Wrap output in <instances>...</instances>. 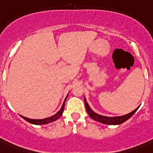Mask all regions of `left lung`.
<instances>
[{
  "mask_svg": "<svg viewBox=\"0 0 153 153\" xmlns=\"http://www.w3.org/2000/svg\"><path fill=\"white\" fill-rule=\"evenodd\" d=\"M84 102H85V106H86V109L87 114H89V116L91 117V118H92L93 120L96 121H98V122H101L102 124H105V125H120V124H122L123 122L126 121L128 119H129L131 117L133 116V114H135L137 110L138 109L139 106L135 109L133 111L130 112L127 114H125V115H122V116H117V117H106V116H102L100 114H97L95 112L91 109V108L90 107L89 104L86 102V98H84Z\"/></svg>",
  "mask_w": 153,
  "mask_h": 153,
  "instance_id": "obj_1",
  "label": "left lung"
}]
</instances>
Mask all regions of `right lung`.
I'll list each match as a JSON object with an SVG mask.
<instances>
[{
	"label": "right lung",
	"mask_w": 153,
	"mask_h": 153,
	"mask_svg": "<svg viewBox=\"0 0 153 153\" xmlns=\"http://www.w3.org/2000/svg\"><path fill=\"white\" fill-rule=\"evenodd\" d=\"M67 97H68V94H67L66 98H65V100L64 102H63V103H62L61 109H60L55 115H53V116L49 117H47V118L44 119H31L27 118V117H25L22 116V115H20V117H21L23 119H25L26 121H27V122H29V123L31 124H33V125H47V124L51 123V122H53V121L58 120V119L62 115V113H63V110H64L65 102L67 100Z\"/></svg>",
	"instance_id": "obj_1"
}]
</instances>
